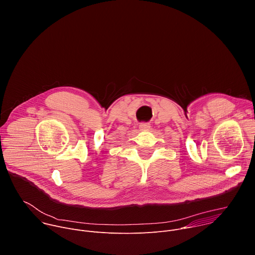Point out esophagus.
Listing matches in <instances>:
<instances>
[{
	"label": "esophagus",
	"instance_id": "obj_1",
	"mask_svg": "<svg viewBox=\"0 0 255 255\" xmlns=\"http://www.w3.org/2000/svg\"><path fill=\"white\" fill-rule=\"evenodd\" d=\"M139 128L141 131H147L150 128V124L149 123H140Z\"/></svg>",
	"mask_w": 255,
	"mask_h": 255
}]
</instances>
